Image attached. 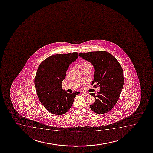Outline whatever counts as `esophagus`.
<instances>
[{
  "instance_id": "esophagus-1",
  "label": "esophagus",
  "mask_w": 153,
  "mask_h": 153,
  "mask_svg": "<svg viewBox=\"0 0 153 153\" xmlns=\"http://www.w3.org/2000/svg\"><path fill=\"white\" fill-rule=\"evenodd\" d=\"M81 94H82L83 95H84L85 96H88L89 95V93H87V92H81Z\"/></svg>"
}]
</instances>
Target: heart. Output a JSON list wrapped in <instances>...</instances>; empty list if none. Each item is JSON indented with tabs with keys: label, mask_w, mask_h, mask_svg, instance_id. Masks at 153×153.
<instances>
[{
	"label": "heart",
	"mask_w": 153,
	"mask_h": 153,
	"mask_svg": "<svg viewBox=\"0 0 153 153\" xmlns=\"http://www.w3.org/2000/svg\"><path fill=\"white\" fill-rule=\"evenodd\" d=\"M80 68H81V70L84 69V68H92L91 65H90V63L85 62V61H83L82 62L80 65Z\"/></svg>",
	"instance_id": "1"
}]
</instances>
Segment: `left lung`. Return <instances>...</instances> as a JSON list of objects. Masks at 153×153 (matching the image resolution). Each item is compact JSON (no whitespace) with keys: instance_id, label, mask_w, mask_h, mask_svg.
I'll return each instance as SVG.
<instances>
[{"instance_id":"8db88e82","label":"left lung","mask_w":153,"mask_h":153,"mask_svg":"<svg viewBox=\"0 0 153 153\" xmlns=\"http://www.w3.org/2000/svg\"><path fill=\"white\" fill-rule=\"evenodd\" d=\"M80 57L89 61L95 68L93 87H100V91L90 93L95 97V101L90 105L93 111L103 114L111 110L118 100L124 85L122 67L116 58L110 53L99 51L80 53Z\"/></svg>"}]
</instances>
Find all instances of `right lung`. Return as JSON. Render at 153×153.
I'll return each instance as SVG.
<instances>
[{"mask_svg":"<svg viewBox=\"0 0 153 153\" xmlns=\"http://www.w3.org/2000/svg\"><path fill=\"white\" fill-rule=\"evenodd\" d=\"M78 57V52L59 54L44 60L37 69L34 83L40 102L51 113L62 115L72 107L76 96L80 93H68L62 89L69 65Z\"/></svg>","mask_w":153,"mask_h":153,"instance_id":"add662e5","label":"right lung"}]
</instances>
